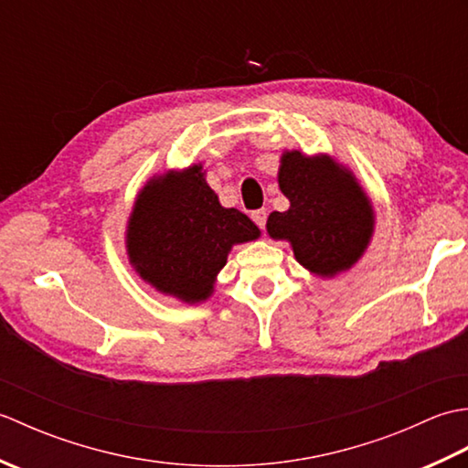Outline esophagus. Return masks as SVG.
<instances>
[{"instance_id":"1","label":"esophagus","mask_w":468,"mask_h":468,"mask_svg":"<svg viewBox=\"0 0 468 468\" xmlns=\"http://www.w3.org/2000/svg\"><path fill=\"white\" fill-rule=\"evenodd\" d=\"M251 218H253L257 227H260V229H265L267 211H265V208H257V211H253V213H251Z\"/></svg>"}]
</instances>
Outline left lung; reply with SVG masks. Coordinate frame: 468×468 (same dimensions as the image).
<instances>
[{
  "mask_svg": "<svg viewBox=\"0 0 468 468\" xmlns=\"http://www.w3.org/2000/svg\"><path fill=\"white\" fill-rule=\"evenodd\" d=\"M280 188L290 198L287 211L267 218L275 239H290L295 260L317 275L352 267L372 235V207L354 176L332 158L285 153Z\"/></svg>",
  "mask_w": 468,
  "mask_h": 468,
  "instance_id": "left-lung-1",
  "label": "left lung"
}]
</instances>
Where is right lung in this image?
Masks as SVG:
<instances>
[{
    "label": "right lung",
    "mask_w": 468,
    "mask_h": 468,
    "mask_svg": "<svg viewBox=\"0 0 468 468\" xmlns=\"http://www.w3.org/2000/svg\"><path fill=\"white\" fill-rule=\"evenodd\" d=\"M260 229L237 208H223L201 166L165 175L138 195L128 223V255L158 292L203 302L233 243L251 241Z\"/></svg>",
    "instance_id": "obj_1"
}]
</instances>
